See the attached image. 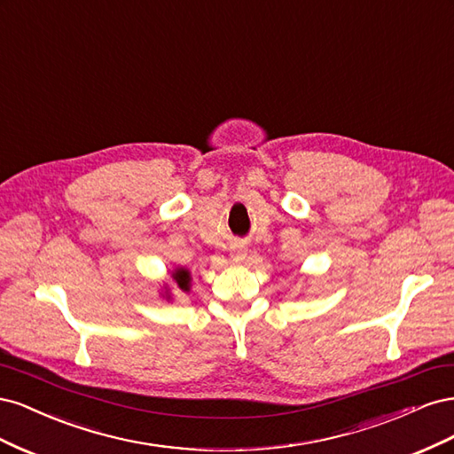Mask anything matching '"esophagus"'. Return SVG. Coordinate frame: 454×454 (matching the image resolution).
<instances>
[{
	"label": "esophagus",
	"instance_id": "esophagus-1",
	"mask_svg": "<svg viewBox=\"0 0 454 454\" xmlns=\"http://www.w3.org/2000/svg\"><path fill=\"white\" fill-rule=\"evenodd\" d=\"M244 255H246V250L242 248V246H235V248H232V259L235 261H242Z\"/></svg>",
	"mask_w": 454,
	"mask_h": 454
}]
</instances>
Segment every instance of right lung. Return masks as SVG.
I'll return each mask as SVG.
<instances>
[{
	"mask_svg": "<svg viewBox=\"0 0 454 454\" xmlns=\"http://www.w3.org/2000/svg\"><path fill=\"white\" fill-rule=\"evenodd\" d=\"M172 278L176 280V284H177V287H180V290L189 292V286H191V274H189V270H187V269H176V270L172 272Z\"/></svg>",
	"mask_w": 454,
	"mask_h": 454,
	"instance_id": "right-lung-1",
	"label": "right lung"
}]
</instances>
